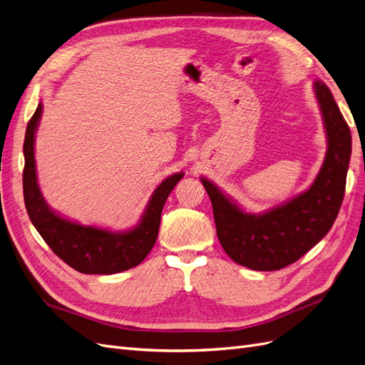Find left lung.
I'll use <instances>...</instances> for the list:
<instances>
[{
	"instance_id": "1",
	"label": "left lung",
	"mask_w": 365,
	"mask_h": 365,
	"mask_svg": "<svg viewBox=\"0 0 365 365\" xmlns=\"http://www.w3.org/2000/svg\"><path fill=\"white\" fill-rule=\"evenodd\" d=\"M327 137L324 163L309 189L260 215L247 213L207 178L217 239L236 263L254 271H277L297 262L332 228L346 190L351 135L334 96L314 82Z\"/></svg>"
}]
</instances>
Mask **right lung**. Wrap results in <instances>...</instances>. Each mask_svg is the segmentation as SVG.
<instances>
[{
    "instance_id": "add662e5",
    "label": "right lung",
    "mask_w": 365,
    "mask_h": 365,
    "mask_svg": "<svg viewBox=\"0 0 365 365\" xmlns=\"http://www.w3.org/2000/svg\"><path fill=\"white\" fill-rule=\"evenodd\" d=\"M41 115L42 103L38 105L27 123L24 140L23 187L31 224L58 257L82 274H115L137 267L155 245L163 207L184 173L170 175L153 190L140 222L128 231H111L73 222L53 212L39 189L35 134Z\"/></svg>"
}]
</instances>
